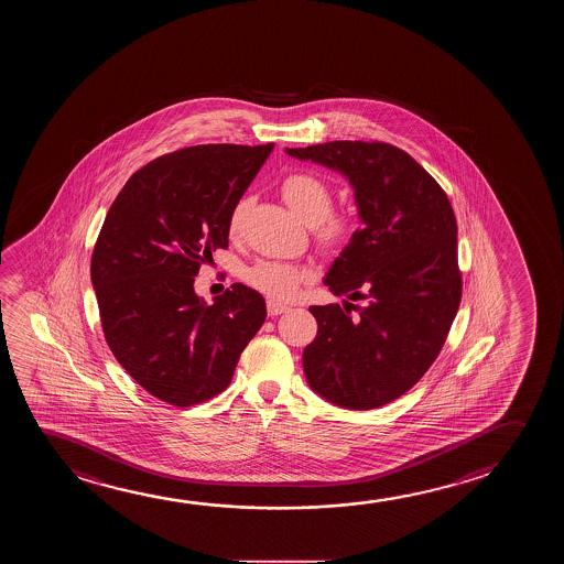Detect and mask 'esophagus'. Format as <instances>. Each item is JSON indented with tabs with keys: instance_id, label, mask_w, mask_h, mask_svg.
Wrapping results in <instances>:
<instances>
[{
	"instance_id": "1",
	"label": "esophagus",
	"mask_w": 564,
	"mask_h": 564,
	"mask_svg": "<svg viewBox=\"0 0 564 564\" xmlns=\"http://www.w3.org/2000/svg\"><path fill=\"white\" fill-rule=\"evenodd\" d=\"M289 311L285 304L278 303V301H268V314L270 316H279V314H283V312Z\"/></svg>"
}]
</instances>
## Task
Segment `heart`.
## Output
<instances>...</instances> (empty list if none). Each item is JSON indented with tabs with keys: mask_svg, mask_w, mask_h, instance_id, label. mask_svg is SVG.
I'll return each instance as SVG.
<instances>
[{
	"mask_svg": "<svg viewBox=\"0 0 564 564\" xmlns=\"http://www.w3.org/2000/svg\"><path fill=\"white\" fill-rule=\"evenodd\" d=\"M286 204L304 223L312 225L314 237L319 245L334 250L344 246L351 238L355 220L347 213H334L332 209V192L326 182L312 172H294L283 180L281 186ZM246 212V199H240L229 217V232L235 237L242 225ZM308 273L285 261L261 260L246 271V281L260 293L271 299L285 301L299 289Z\"/></svg>",
	"mask_w": 564,
	"mask_h": 564,
	"instance_id": "obj_1",
	"label": "heart"
}]
</instances>
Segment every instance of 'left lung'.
I'll list each match as a JSON object with an SVG mask.
<instances>
[{
  "mask_svg": "<svg viewBox=\"0 0 564 564\" xmlns=\"http://www.w3.org/2000/svg\"><path fill=\"white\" fill-rule=\"evenodd\" d=\"M285 151L344 174L362 225L324 283L365 306L355 318L339 304L311 306L318 334L303 352L306 382L339 408H380L423 378L456 318L454 209L436 180L388 143L329 141Z\"/></svg>",
  "mask_w": 564,
  "mask_h": 564,
  "instance_id": "left-lung-1",
  "label": "left lung"
}]
</instances>
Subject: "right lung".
Masks as SVG:
<instances>
[{
    "label": "right lung",
    "mask_w": 564,
    "mask_h": 564,
    "mask_svg": "<svg viewBox=\"0 0 564 564\" xmlns=\"http://www.w3.org/2000/svg\"><path fill=\"white\" fill-rule=\"evenodd\" d=\"M271 151L180 149L135 172L108 209L90 260L102 332L126 372L171 405L223 392L268 314L242 283L207 304L194 278L229 246L230 212Z\"/></svg>",
    "instance_id": "right-lung-1"
}]
</instances>
